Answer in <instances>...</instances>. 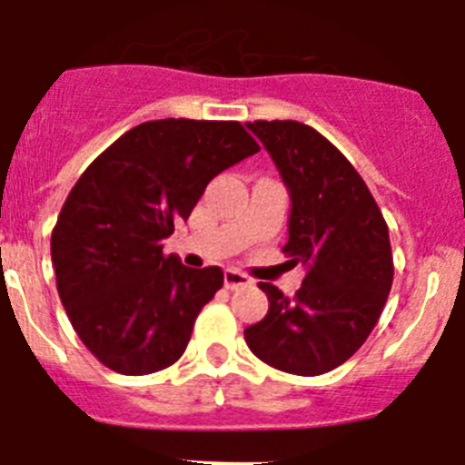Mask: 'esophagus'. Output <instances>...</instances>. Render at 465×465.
<instances>
[{
	"label": "esophagus",
	"mask_w": 465,
	"mask_h": 465,
	"mask_svg": "<svg viewBox=\"0 0 465 465\" xmlns=\"http://www.w3.org/2000/svg\"><path fill=\"white\" fill-rule=\"evenodd\" d=\"M223 282H225V289H230V291L252 286V277H246V274L240 272V270H225Z\"/></svg>",
	"instance_id": "1"
}]
</instances>
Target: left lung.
I'll return each mask as SVG.
<instances>
[{
	"label": "left lung",
	"mask_w": 465,
	"mask_h": 465,
	"mask_svg": "<svg viewBox=\"0 0 465 465\" xmlns=\"http://www.w3.org/2000/svg\"><path fill=\"white\" fill-rule=\"evenodd\" d=\"M291 193L282 252L307 277L293 298L261 282L265 319L244 331L262 363L291 375H323L351 359L380 322L393 283L381 209L354 165L322 133L298 121H253Z\"/></svg>",
	"instance_id": "8db88e82"
}]
</instances>
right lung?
Instances as JSON below:
<instances>
[{"mask_svg": "<svg viewBox=\"0 0 465 465\" xmlns=\"http://www.w3.org/2000/svg\"><path fill=\"white\" fill-rule=\"evenodd\" d=\"M237 121L163 118L127 130L74 183L51 235L57 293L90 354L121 375L182 359L223 270L163 252L213 176L258 153Z\"/></svg>", "mask_w": 465, "mask_h": 465, "instance_id": "right-lung-1", "label": "right lung"}]
</instances>
